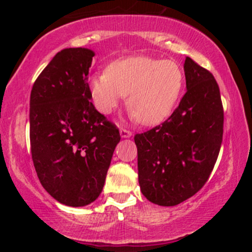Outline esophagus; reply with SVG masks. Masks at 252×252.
Returning <instances> with one entry per match:
<instances>
[{
	"label": "esophagus",
	"mask_w": 252,
	"mask_h": 252,
	"mask_svg": "<svg viewBox=\"0 0 252 252\" xmlns=\"http://www.w3.org/2000/svg\"><path fill=\"white\" fill-rule=\"evenodd\" d=\"M119 133H120V136H122L123 139H128V137L132 136V132H129V130H127V129L122 128L119 130Z\"/></svg>",
	"instance_id": "1"
}]
</instances>
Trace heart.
I'll list each match as a JSON object with an SVG mask.
<instances>
[{"instance_id": "b5f03b06", "label": "heart", "mask_w": 252, "mask_h": 252, "mask_svg": "<svg viewBox=\"0 0 252 252\" xmlns=\"http://www.w3.org/2000/svg\"><path fill=\"white\" fill-rule=\"evenodd\" d=\"M184 84V71L175 62L132 56L112 62L105 73L92 75L89 92L103 115H109L127 95V108L137 122L154 126L173 111Z\"/></svg>"}]
</instances>
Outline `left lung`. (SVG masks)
<instances>
[{
	"instance_id": "8db88e82",
	"label": "left lung",
	"mask_w": 252,
	"mask_h": 252,
	"mask_svg": "<svg viewBox=\"0 0 252 252\" xmlns=\"http://www.w3.org/2000/svg\"><path fill=\"white\" fill-rule=\"evenodd\" d=\"M187 92L170 118L136 134L137 171L142 194L161 206L195 195L211 174L222 141L223 110L216 79L187 57Z\"/></svg>"
}]
</instances>
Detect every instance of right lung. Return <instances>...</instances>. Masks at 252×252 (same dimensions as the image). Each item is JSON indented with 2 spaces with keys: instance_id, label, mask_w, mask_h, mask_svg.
Here are the masks:
<instances>
[{
  "instance_id": "obj_1",
  "label": "right lung",
  "mask_w": 252,
  "mask_h": 252,
  "mask_svg": "<svg viewBox=\"0 0 252 252\" xmlns=\"http://www.w3.org/2000/svg\"><path fill=\"white\" fill-rule=\"evenodd\" d=\"M95 53L65 48L34 82L30 99L32 159L43 188L62 204L85 206L101 194L120 135L91 102Z\"/></svg>"
}]
</instances>
